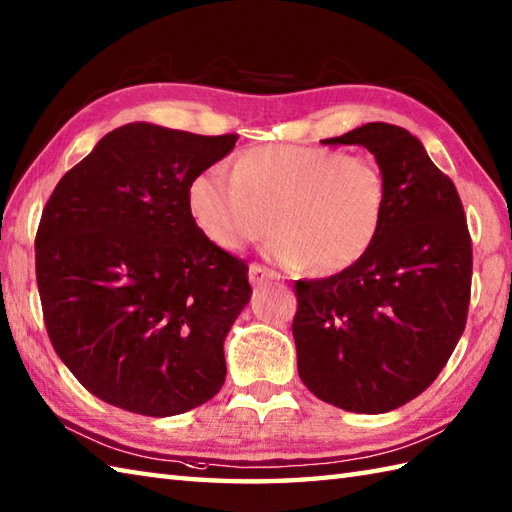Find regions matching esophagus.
Returning <instances> with one entry per match:
<instances>
[{
	"instance_id": "esophagus-1",
	"label": "esophagus",
	"mask_w": 512,
	"mask_h": 512,
	"mask_svg": "<svg viewBox=\"0 0 512 512\" xmlns=\"http://www.w3.org/2000/svg\"><path fill=\"white\" fill-rule=\"evenodd\" d=\"M248 279H250V284H253V286H264L266 281H270V279H279V275L273 273V270L264 268V266L253 264L248 270Z\"/></svg>"
}]
</instances>
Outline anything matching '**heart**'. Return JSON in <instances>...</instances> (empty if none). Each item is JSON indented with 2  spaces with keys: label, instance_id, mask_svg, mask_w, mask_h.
<instances>
[{
  "label": "heart",
  "instance_id": "heart-1",
  "mask_svg": "<svg viewBox=\"0 0 512 512\" xmlns=\"http://www.w3.org/2000/svg\"><path fill=\"white\" fill-rule=\"evenodd\" d=\"M195 226L226 250L270 231L266 255L279 266L339 273L376 242L387 209L383 171L367 156L336 149L268 145L244 151L233 173L200 171L189 182Z\"/></svg>",
  "mask_w": 512,
  "mask_h": 512
}]
</instances>
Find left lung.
I'll return each mask as SVG.
<instances>
[{
    "label": "left lung",
    "mask_w": 512,
    "mask_h": 512,
    "mask_svg": "<svg viewBox=\"0 0 512 512\" xmlns=\"http://www.w3.org/2000/svg\"><path fill=\"white\" fill-rule=\"evenodd\" d=\"M323 145L374 154L387 209L367 255L339 275L297 281L299 376L345 411L385 413L420 396L458 345L473 250L455 184L407 129L367 123Z\"/></svg>",
    "instance_id": "1"
}]
</instances>
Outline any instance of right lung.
Here are the masks:
<instances>
[{
  "instance_id": "obj_1",
  "label": "right lung",
  "mask_w": 512,
  "mask_h": 512,
  "mask_svg": "<svg viewBox=\"0 0 512 512\" xmlns=\"http://www.w3.org/2000/svg\"><path fill=\"white\" fill-rule=\"evenodd\" d=\"M235 134L129 123L54 187L37 231V286L54 352L76 380L140 416L204 405L226 378L224 341L253 290L213 244L187 189Z\"/></svg>"
}]
</instances>
